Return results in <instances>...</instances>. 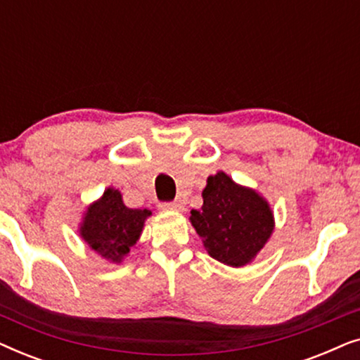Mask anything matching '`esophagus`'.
<instances>
[{"label": "esophagus", "mask_w": 360, "mask_h": 360, "mask_svg": "<svg viewBox=\"0 0 360 360\" xmlns=\"http://www.w3.org/2000/svg\"><path fill=\"white\" fill-rule=\"evenodd\" d=\"M162 210H172V211H184V206L180 203H176V201H162L159 205Z\"/></svg>", "instance_id": "34e87169"}]
</instances>
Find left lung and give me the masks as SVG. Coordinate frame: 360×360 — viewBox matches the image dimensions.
Here are the masks:
<instances>
[{
    "mask_svg": "<svg viewBox=\"0 0 360 360\" xmlns=\"http://www.w3.org/2000/svg\"><path fill=\"white\" fill-rule=\"evenodd\" d=\"M191 224L211 257L231 267L249 264L274 231L267 201L234 184L224 172L210 176L201 210H191Z\"/></svg>",
    "mask_w": 360,
    "mask_h": 360,
    "instance_id": "1",
    "label": "left lung"
}]
</instances>
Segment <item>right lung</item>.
I'll return each mask as SVG.
<instances>
[{
    "label": "right lung",
    "mask_w": 360,
    "mask_h": 360,
    "mask_svg": "<svg viewBox=\"0 0 360 360\" xmlns=\"http://www.w3.org/2000/svg\"><path fill=\"white\" fill-rule=\"evenodd\" d=\"M150 214L149 210L127 208L120 191L108 188L101 198L88 208L80 234L101 257L121 262L139 239L144 221Z\"/></svg>",
    "instance_id": "obj_1"
}]
</instances>
